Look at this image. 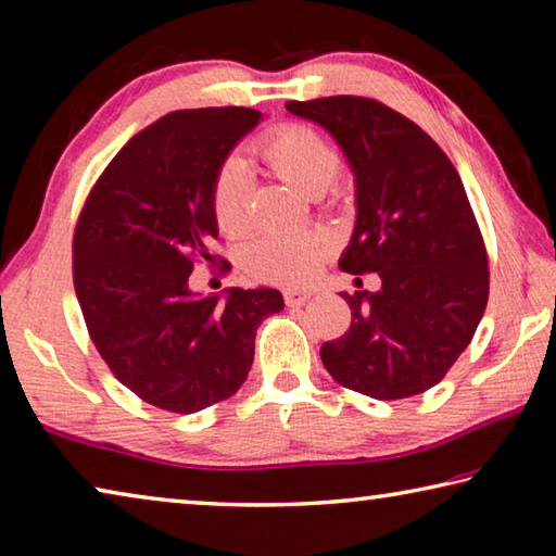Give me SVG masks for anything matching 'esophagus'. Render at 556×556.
<instances>
[{
	"instance_id": "1",
	"label": "esophagus",
	"mask_w": 556,
	"mask_h": 556,
	"mask_svg": "<svg viewBox=\"0 0 556 556\" xmlns=\"http://www.w3.org/2000/svg\"><path fill=\"white\" fill-rule=\"evenodd\" d=\"M308 299H312V294H308V291H304V289H287L285 291V304L287 306H304Z\"/></svg>"
}]
</instances>
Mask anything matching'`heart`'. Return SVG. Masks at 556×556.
<instances>
[{"label":"heart","instance_id":"1","mask_svg":"<svg viewBox=\"0 0 556 556\" xmlns=\"http://www.w3.org/2000/svg\"><path fill=\"white\" fill-rule=\"evenodd\" d=\"M257 154L279 178L308 195H321L341 174V154L306 125H281L257 139ZM252 172L240 156H225L213 178V218L225 235H242L252 223ZM333 242L326 232L262 235L244 252V265L257 279L281 287L304 285L328 257Z\"/></svg>","mask_w":556,"mask_h":556}]
</instances>
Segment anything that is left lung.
Wrapping results in <instances>:
<instances>
[{
  "label": "left lung",
  "mask_w": 556,
  "mask_h": 556,
  "mask_svg": "<svg viewBox=\"0 0 556 556\" xmlns=\"http://www.w3.org/2000/svg\"><path fill=\"white\" fill-rule=\"evenodd\" d=\"M287 110L331 131L355 174V230L338 265L382 279L380 291L343 294L353 321L321 345L326 370L375 400L427 392L466 351L491 285L460 176L425 129L378 100H289Z\"/></svg>",
  "instance_id": "obj_1"
}]
</instances>
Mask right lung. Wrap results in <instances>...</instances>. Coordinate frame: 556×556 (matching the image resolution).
Here are the masks:
<instances>
[{
  "label": "right lung",
  "instance_id": "obj_1",
  "mask_svg": "<svg viewBox=\"0 0 556 556\" xmlns=\"http://www.w3.org/2000/svg\"><path fill=\"white\" fill-rule=\"evenodd\" d=\"M260 119L250 108L156 119L105 166L75 225L73 285L92 343L159 409L193 414L232 397L257 326L285 308L277 289L232 287L225 301L188 289L195 262H213L215 172Z\"/></svg>",
  "mask_w": 556,
  "mask_h": 556
}]
</instances>
